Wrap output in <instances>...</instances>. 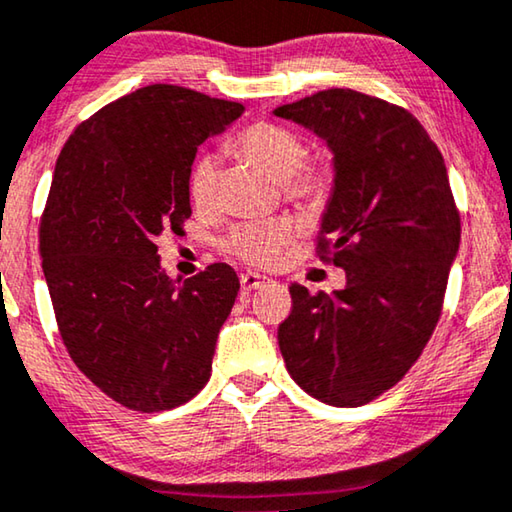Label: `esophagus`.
Segmentation results:
<instances>
[{
  "label": "esophagus",
  "mask_w": 512,
  "mask_h": 512,
  "mask_svg": "<svg viewBox=\"0 0 512 512\" xmlns=\"http://www.w3.org/2000/svg\"><path fill=\"white\" fill-rule=\"evenodd\" d=\"M266 276H259V273H255V271H246V273H241V287L243 289H259V287H264L266 285Z\"/></svg>",
  "instance_id": "obj_1"
}]
</instances>
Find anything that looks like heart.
Here are the masks:
<instances>
[{
  "mask_svg": "<svg viewBox=\"0 0 512 512\" xmlns=\"http://www.w3.org/2000/svg\"><path fill=\"white\" fill-rule=\"evenodd\" d=\"M234 149L266 177L278 181L289 200L322 202L331 190V167L326 163H303L305 144L301 135L278 124H255L248 128ZM220 179V158L202 156L190 177V197L197 209H211L216 204ZM299 234V223L289 216L239 225L227 239V248L243 262L271 266L280 250Z\"/></svg>",
  "mask_w": 512,
  "mask_h": 512,
  "instance_id": "heart-1",
  "label": "heart"
}]
</instances>
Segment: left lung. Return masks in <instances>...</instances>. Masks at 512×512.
<instances>
[{
  "mask_svg": "<svg viewBox=\"0 0 512 512\" xmlns=\"http://www.w3.org/2000/svg\"><path fill=\"white\" fill-rule=\"evenodd\" d=\"M273 114L333 154L317 248L347 273L333 294L289 287L280 352L312 398L361 407L407 375L439 322L460 250L444 156L414 114L354 89L317 91Z\"/></svg>",
  "mask_w": 512,
  "mask_h": 512,
  "instance_id": "left-lung-1",
  "label": "left lung"
}]
</instances>
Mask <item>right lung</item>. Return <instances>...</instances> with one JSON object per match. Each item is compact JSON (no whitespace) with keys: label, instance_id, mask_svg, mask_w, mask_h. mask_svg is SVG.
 <instances>
[{"label":"right lung","instance_id":"obj_1","mask_svg":"<svg viewBox=\"0 0 512 512\" xmlns=\"http://www.w3.org/2000/svg\"><path fill=\"white\" fill-rule=\"evenodd\" d=\"M241 114L239 103L149 85L80 124L57 158L38 253L61 340L85 377L133 411L179 407L211 377L239 278L211 264L172 280L156 241L190 216L197 147Z\"/></svg>","mask_w":512,"mask_h":512}]
</instances>
